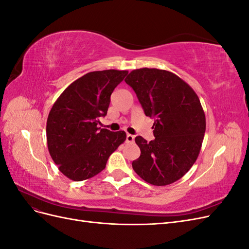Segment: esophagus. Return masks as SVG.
Here are the masks:
<instances>
[{"mask_svg":"<svg viewBox=\"0 0 249 249\" xmlns=\"http://www.w3.org/2000/svg\"><path fill=\"white\" fill-rule=\"evenodd\" d=\"M134 140H135V137L133 136V135H131V134L126 135V142L132 143V142H134Z\"/></svg>","mask_w":249,"mask_h":249,"instance_id":"34e87169","label":"esophagus"}]
</instances>
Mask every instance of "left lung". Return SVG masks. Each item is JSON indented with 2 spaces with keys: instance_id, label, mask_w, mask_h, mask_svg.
<instances>
[{
  "instance_id": "8db88e82",
  "label": "left lung",
  "mask_w": 249,
  "mask_h": 249,
  "mask_svg": "<svg viewBox=\"0 0 249 249\" xmlns=\"http://www.w3.org/2000/svg\"><path fill=\"white\" fill-rule=\"evenodd\" d=\"M124 81L145 115L155 119L154 140L135 138L141 154L133 161V169L155 186L177 182L196 161L205 136L206 116L197 94L177 74L164 70H134Z\"/></svg>"
}]
</instances>
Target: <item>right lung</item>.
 I'll return each instance as SVG.
<instances>
[{
	"instance_id": "right-lung-1",
	"label": "right lung",
	"mask_w": 249,
	"mask_h": 249,
	"mask_svg": "<svg viewBox=\"0 0 249 249\" xmlns=\"http://www.w3.org/2000/svg\"><path fill=\"white\" fill-rule=\"evenodd\" d=\"M127 71H91L67 87L53 105L47 122L48 148L59 170L80 182L106 167L110 155L124 142V131L97 127L106 116L113 90Z\"/></svg>"
}]
</instances>
